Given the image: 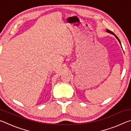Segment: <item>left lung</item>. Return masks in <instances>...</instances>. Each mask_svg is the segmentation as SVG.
Masks as SVG:
<instances>
[{
    "instance_id": "left-lung-1",
    "label": "left lung",
    "mask_w": 131,
    "mask_h": 131,
    "mask_svg": "<svg viewBox=\"0 0 131 131\" xmlns=\"http://www.w3.org/2000/svg\"><path fill=\"white\" fill-rule=\"evenodd\" d=\"M106 32H108V33H109V34H112V35H114V36H115V37H116V38L117 39V40H118V41H119V44H121V42H120V41H119V39L118 38V37H117V36H116V35H115L114 34V33H113L112 32H111V31L110 30H108V29H106ZM121 47H122V46H121Z\"/></svg>"
}]
</instances>
